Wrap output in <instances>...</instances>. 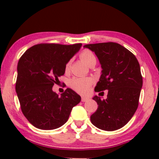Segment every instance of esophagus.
<instances>
[{
    "instance_id": "esophagus-1",
    "label": "esophagus",
    "mask_w": 159,
    "mask_h": 159,
    "mask_svg": "<svg viewBox=\"0 0 159 159\" xmlns=\"http://www.w3.org/2000/svg\"><path fill=\"white\" fill-rule=\"evenodd\" d=\"M89 99V98H86V97H84V96H82V97H81V102H87Z\"/></svg>"
}]
</instances>
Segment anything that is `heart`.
Segmentation results:
<instances>
[{"label":"heart","mask_w":159,"mask_h":159,"mask_svg":"<svg viewBox=\"0 0 159 159\" xmlns=\"http://www.w3.org/2000/svg\"><path fill=\"white\" fill-rule=\"evenodd\" d=\"M80 57L81 60L87 64L89 66L91 64L96 63V57L94 53L90 50L85 49L82 51L80 54ZM70 68V61H68L65 65V72H68ZM92 79L90 78H73L70 80L69 85L74 91L79 94H87L89 91L90 87L92 84Z\"/></svg>","instance_id":"heart-1"}]
</instances>
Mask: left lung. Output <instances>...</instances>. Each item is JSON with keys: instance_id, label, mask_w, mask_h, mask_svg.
<instances>
[{"instance_id": "obj_1", "label": "left lung", "mask_w": 159, "mask_h": 159, "mask_svg": "<svg viewBox=\"0 0 159 159\" xmlns=\"http://www.w3.org/2000/svg\"><path fill=\"white\" fill-rule=\"evenodd\" d=\"M84 47L95 53L102 65V75L94 91L108 90L106 99L93 98L98 107L91 115V123L105 131L121 129L139 106L142 88L139 61L131 51L118 43H98Z\"/></svg>"}]
</instances>
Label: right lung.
I'll return each mask as SVG.
<instances>
[{"mask_svg":"<svg viewBox=\"0 0 159 159\" xmlns=\"http://www.w3.org/2000/svg\"><path fill=\"white\" fill-rule=\"evenodd\" d=\"M81 45L38 44L19 59L16 92L22 113L34 127L42 130L61 127L68 121L73 107L81 102L80 95L73 90L67 89L58 96L52 87Z\"/></svg>","mask_w":159,"mask_h":159,"instance_id":"right-lung-1","label":"right lung"}]
</instances>
